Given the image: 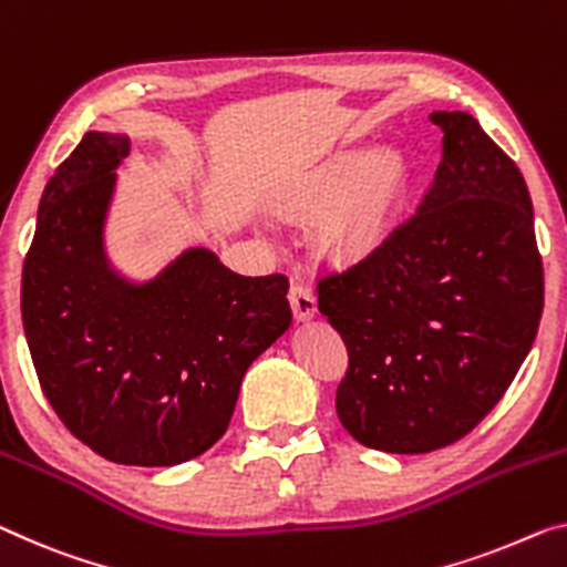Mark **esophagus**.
<instances>
[{
	"label": "esophagus",
	"instance_id": "esophagus-1",
	"mask_svg": "<svg viewBox=\"0 0 567 567\" xmlns=\"http://www.w3.org/2000/svg\"><path fill=\"white\" fill-rule=\"evenodd\" d=\"M289 301L296 321H309L311 317H317V296H313L309 286L293 284L289 291Z\"/></svg>",
	"mask_w": 567,
	"mask_h": 567
}]
</instances>
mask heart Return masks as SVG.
I'll return each instance as SVG.
<instances>
[{"label":"heart","instance_id":"b5f03b06","mask_svg":"<svg viewBox=\"0 0 567 567\" xmlns=\"http://www.w3.org/2000/svg\"><path fill=\"white\" fill-rule=\"evenodd\" d=\"M408 187V164L395 150L352 152L313 187V205L329 207L319 235L329 248L360 256L378 248L395 223Z\"/></svg>","mask_w":567,"mask_h":567}]
</instances>
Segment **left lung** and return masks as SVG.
Returning <instances> with one entry per match:
<instances>
[{
	"instance_id": "8db88e82",
	"label": "left lung",
	"mask_w": 567,
	"mask_h": 567,
	"mask_svg": "<svg viewBox=\"0 0 567 567\" xmlns=\"http://www.w3.org/2000/svg\"><path fill=\"white\" fill-rule=\"evenodd\" d=\"M443 154L417 210L319 281L350 352L337 415L362 446L429 454L499 403L533 350L543 260L525 177L472 113L433 111Z\"/></svg>"
}]
</instances>
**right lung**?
I'll use <instances>...</instances> for the list:
<instances>
[{
  "instance_id": "right-lung-1",
  "label": "right lung",
  "mask_w": 567,
  "mask_h": 567,
  "mask_svg": "<svg viewBox=\"0 0 567 567\" xmlns=\"http://www.w3.org/2000/svg\"><path fill=\"white\" fill-rule=\"evenodd\" d=\"M126 134L89 132L40 199L22 268V324L42 393L75 439L126 466L205 454L243 374L291 327L286 276H238L187 248L150 281L106 254Z\"/></svg>"
}]
</instances>
